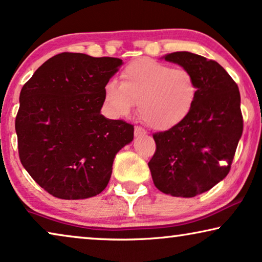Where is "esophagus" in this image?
Listing matches in <instances>:
<instances>
[{
    "label": "esophagus",
    "mask_w": 262,
    "mask_h": 262,
    "mask_svg": "<svg viewBox=\"0 0 262 262\" xmlns=\"http://www.w3.org/2000/svg\"><path fill=\"white\" fill-rule=\"evenodd\" d=\"M146 135V131L144 128L139 127V126H136L135 127V136L136 137H139V136H145Z\"/></svg>",
    "instance_id": "34e87169"
}]
</instances>
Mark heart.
<instances>
[{
  "instance_id": "obj_1",
  "label": "heart",
  "mask_w": 262,
  "mask_h": 262,
  "mask_svg": "<svg viewBox=\"0 0 262 262\" xmlns=\"http://www.w3.org/2000/svg\"><path fill=\"white\" fill-rule=\"evenodd\" d=\"M196 98L198 85L188 70L150 58L127 64L120 74V84L110 81L105 85L106 103L114 117L130 116L138 103L139 116L157 131L180 125Z\"/></svg>"
}]
</instances>
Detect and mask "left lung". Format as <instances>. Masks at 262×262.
<instances>
[{
    "mask_svg": "<svg viewBox=\"0 0 262 262\" xmlns=\"http://www.w3.org/2000/svg\"><path fill=\"white\" fill-rule=\"evenodd\" d=\"M162 58L193 75L198 98L180 125L154 135L156 152L148 166L161 192L192 198L216 186L230 170L243 131L241 96L235 81L214 60L187 51Z\"/></svg>",
    "mask_w": 262,
    "mask_h": 262,
    "instance_id": "left-lung-1",
    "label": "left lung"
}]
</instances>
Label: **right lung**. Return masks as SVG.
Here are the masks:
<instances>
[{
  "instance_id": "right-lung-1",
  "label": "right lung",
  "mask_w": 262,
  "mask_h": 262,
  "mask_svg": "<svg viewBox=\"0 0 262 262\" xmlns=\"http://www.w3.org/2000/svg\"><path fill=\"white\" fill-rule=\"evenodd\" d=\"M121 66L113 57L63 52L41 64L21 89L15 119L20 161L56 198L101 193L117 152L134 139L132 125L101 114L105 85Z\"/></svg>"
}]
</instances>
